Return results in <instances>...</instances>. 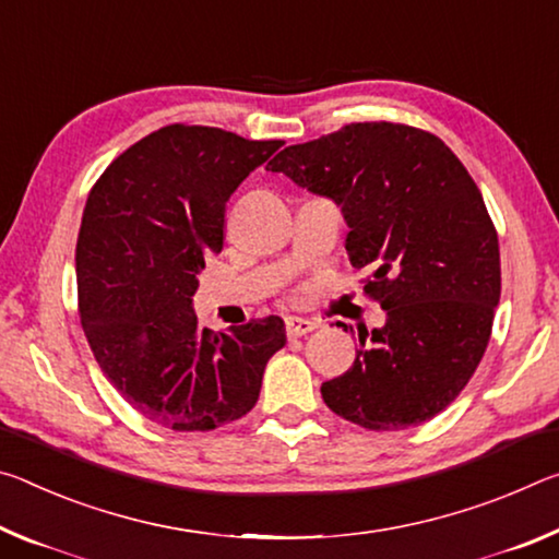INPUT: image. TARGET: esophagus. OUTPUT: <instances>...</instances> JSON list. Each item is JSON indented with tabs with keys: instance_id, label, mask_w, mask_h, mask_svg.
<instances>
[{
	"instance_id": "34e87169",
	"label": "esophagus",
	"mask_w": 559,
	"mask_h": 559,
	"mask_svg": "<svg viewBox=\"0 0 559 559\" xmlns=\"http://www.w3.org/2000/svg\"><path fill=\"white\" fill-rule=\"evenodd\" d=\"M317 324L312 322V319H305V317H287L285 319V332L289 340H295V336H305L312 332Z\"/></svg>"
}]
</instances>
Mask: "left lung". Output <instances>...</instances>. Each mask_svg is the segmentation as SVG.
<instances>
[{
  "label": "left lung",
  "instance_id": "left-lung-1",
  "mask_svg": "<svg viewBox=\"0 0 559 559\" xmlns=\"http://www.w3.org/2000/svg\"><path fill=\"white\" fill-rule=\"evenodd\" d=\"M270 170L342 205L346 252L386 312L359 332L349 371L322 383L324 404L369 431L441 414L478 369L500 301L498 233L471 173L438 135L389 121L289 145Z\"/></svg>",
  "mask_w": 559,
  "mask_h": 559
}]
</instances>
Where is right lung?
Here are the masks:
<instances>
[{"label":"right lung","mask_w":559,"mask_h":559,"mask_svg":"<svg viewBox=\"0 0 559 559\" xmlns=\"http://www.w3.org/2000/svg\"><path fill=\"white\" fill-rule=\"evenodd\" d=\"M285 141L173 123L123 151L91 188L76 240L81 326L100 371L141 416L213 431L258 404L280 317L198 326L193 295L223 250L225 205Z\"/></svg>","instance_id":"add662e5"}]
</instances>
